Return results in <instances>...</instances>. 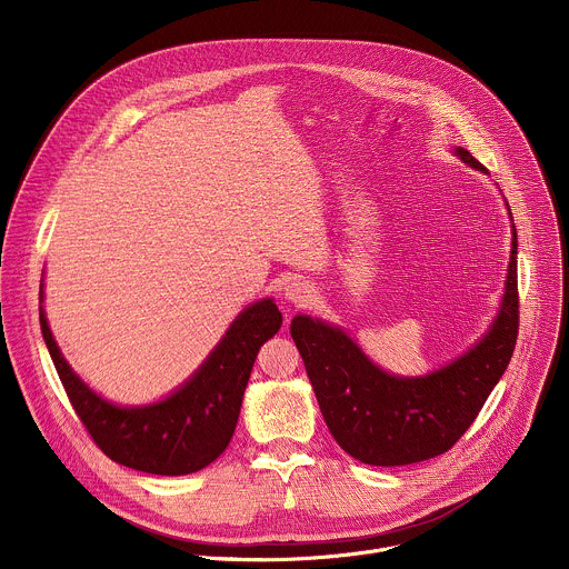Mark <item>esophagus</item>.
I'll use <instances>...</instances> for the list:
<instances>
[{
    "label": "esophagus",
    "mask_w": 569,
    "mask_h": 569,
    "mask_svg": "<svg viewBox=\"0 0 569 569\" xmlns=\"http://www.w3.org/2000/svg\"><path fill=\"white\" fill-rule=\"evenodd\" d=\"M283 297L295 303V306H308L315 297V288L308 283V281H301V279H292L286 283L283 288Z\"/></svg>",
    "instance_id": "34e87169"
}]
</instances>
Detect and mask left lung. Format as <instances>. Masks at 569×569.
Listing matches in <instances>:
<instances>
[{"label": "left lung", "instance_id": "1", "mask_svg": "<svg viewBox=\"0 0 569 569\" xmlns=\"http://www.w3.org/2000/svg\"><path fill=\"white\" fill-rule=\"evenodd\" d=\"M455 152L468 167L486 173L466 148L459 146ZM518 303L513 229L511 263L496 321L472 349L439 371L421 378L391 376L376 367L342 329L308 315L292 319L290 336L321 417L342 450L369 466H408L448 452L472 426L513 356Z\"/></svg>", "mask_w": 569, "mask_h": 569}]
</instances>
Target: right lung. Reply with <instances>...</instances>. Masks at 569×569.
Wrapping results in <instances>:
<instances>
[{
  "instance_id": "add662e5",
  "label": "right lung",
  "mask_w": 569,
  "mask_h": 569,
  "mask_svg": "<svg viewBox=\"0 0 569 569\" xmlns=\"http://www.w3.org/2000/svg\"><path fill=\"white\" fill-rule=\"evenodd\" d=\"M281 321L272 299L252 303L231 321L218 347L178 391L143 408H119L71 371L40 306L42 338L73 412L103 455L150 475H189L222 455L236 430L257 353L277 336Z\"/></svg>"
}]
</instances>
